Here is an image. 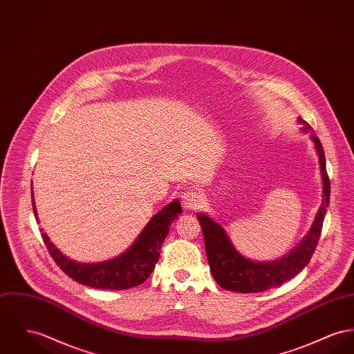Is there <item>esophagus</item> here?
<instances>
[{
    "instance_id": "1",
    "label": "esophagus",
    "mask_w": 354,
    "mask_h": 354,
    "mask_svg": "<svg viewBox=\"0 0 354 354\" xmlns=\"http://www.w3.org/2000/svg\"><path fill=\"white\" fill-rule=\"evenodd\" d=\"M181 203H183V205H184L185 209L193 211V209H197V208L201 205V203H203V196H201L200 192H197V190H194V189L187 190V192L183 194V197H181Z\"/></svg>"
}]
</instances>
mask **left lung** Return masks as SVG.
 Here are the masks:
<instances>
[{
    "instance_id": "8db88e82",
    "label": "left lung",
    "mask_w": 354,
    "mask_h": 354,
    "mask_svg": "<svg viewBox=\"0 0 354 354\" xmlns=\"http://www.w3.org/2000/svg\"><path fill=\"white\" fill-rule=\"evenodd\" d=\"M301 131L308 134L318 156L322 178V204L315 214L313 225L301 243L288 254L277 260L259 261L245 258L236 250L232 240L224 227L207 213H197L205 240V252L216 283L230 291L236 292H263L279 287L295 275H298L311 259L318 244L326 208L329 207L330 181L326 173L325 151L314 131L302 118Z\"/></svg>"
}]
</instances>
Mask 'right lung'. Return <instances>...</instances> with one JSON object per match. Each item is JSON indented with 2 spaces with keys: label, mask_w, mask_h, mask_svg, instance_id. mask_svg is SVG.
Returning a JSON list of instances; mask_svg holds the SVG:
<instances>
[{
  "label": "right lung",
  "mask_w": 354,
  "mask_h": 354,
  "mask_svg": "<svg viewBox=\"0 0 354 354\" xmlns=\"http://www.w3.org/2000/svg\"><path fill=\"white\" fill-rule=\"evenodd\" d=\"M32 205L36 221L39 223L33 190ZM181 212V204L176 198L151 217L136 241L123 254L114 259L97 263H83L66 257L43 230L40 232L50 257L73 281L94 288L127 290L142 284L150 277L160 258V250L169 234L170 224Z\"/></svg>",
  "instance_id": "obj_1"
}]
</instances>
